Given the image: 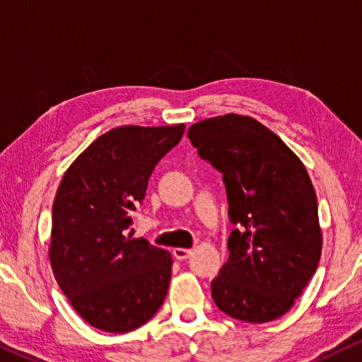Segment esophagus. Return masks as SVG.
I'll use <instances>...</instances> for the list:
<instances>
[{
    "mask_svg": "<svg viewBox=\"0 0 362 362\" xmlns=\"http://www.w3.org/2000/svg\"><path fill=\"white\" fill-rule=\"evenodd\" d=\"M191 254H192L191 249H182V247H176V249H173V255H175L176 260L189 259Z\"/></svg>",
    "mask_w": 362,
    "mask_h": 362,
    "instance_id": "esophagus-1",
    "label": "esophagus"
}]
</instances>
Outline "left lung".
<instances>
[{"label":"left lung","mask_w":362,"mask_h":362,"mask_svg":"<svg viewBox=\"0 0 362 362\" xmlns=\"http://www.w3.org/2000/svg\"><path fill=\"white\" fill-rule=\"evenodd\" d=\"M201 158L222 173L230 232L229 260L212 280L219 310L247 323L284 316L318 269L323 234L308 171L255 118L227 113L187 130Z\"/></svg>","instance_id":"8db88e82"}]
</instances>
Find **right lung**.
<instances>
[{"label":"right lung","mask_w":362,"mask_h":362,"mask_svg":"<svg viewBox=\"0 0 362 362\" xmlns=\"http://www.w3.org/2000/svg\"><path fill=\"white\" fill-rule=\"evenodd\" d=\"M185 128H112L64 173L52 204L49 262L69 303L93 328L128 333L166 298L171 254L127 229L153 170Z\"/></svg>","instance_id":"right-lung-1"}]
</instances>
